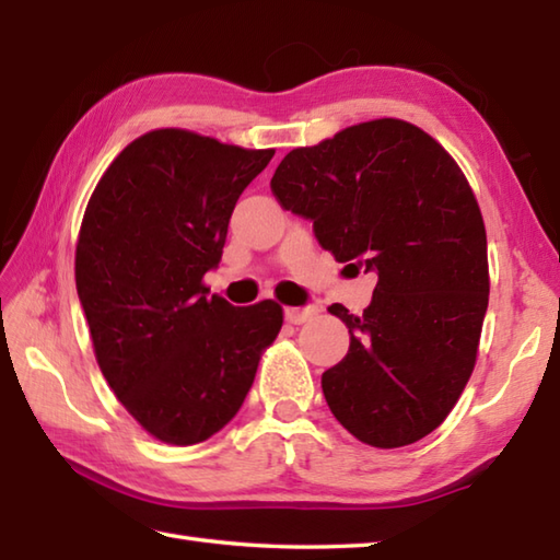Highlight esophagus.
<instances>
[{
	"instance_id": "obj_1",
	"label": "esophagus",
	"mask_w": 560,
	"mask_h": 560,
	"mask_svg": "<svg viewBox=\"0 0 560 560\" xmlns=\"http://www.w3.org/2000/svg\"><path fill=\"white\" fill-rule=\"evenodd\" d=\"M315 315V307H287V311H283V317H287V323H291V325H303V323H307V319H311Z\"/></svg>"
}]
</instances>
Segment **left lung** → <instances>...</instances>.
<instances>
[{
  "instance_id": "8db88e82",
  "label": "left lung",
  "mask_w": 560,
  "mask_h": 560,
  "mask_svg": "<svg viewBox=\"0 0 560 560\" xmlns=\"http://www.w3.org/2000/svg\"><path fill=\"white\" fill-rule=\"evenodd\" d=\"M271 192L351 273L377 279L363 315L329 307L351 335L323 373L331 413L373 447L425 438L467 385L489 307L486 229L467 177L423 129L385 117L293 149Z\"/></svg>"
}]
</instances>
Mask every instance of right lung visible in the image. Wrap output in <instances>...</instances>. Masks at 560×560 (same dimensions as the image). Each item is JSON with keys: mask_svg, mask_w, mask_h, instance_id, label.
<instances>
[{"mask_svg": "<svg viewBox=\"0 0 560 560\" xmlns=\"http://www.w3.org/2000/svg\"><path fill=\"white\" fill-rule=\"evenodd\" d=\"M271 156L156 129L110 163L83 213L77 293L98 365L163 443L219 433L281 329L273 301L235 307L201 283L219 267L235 201Z\"/></svg>", "mask_w": 560, "mask_h": 560, "instance_id": "add662e5", "label": "right lung"}]
</instances>
